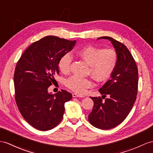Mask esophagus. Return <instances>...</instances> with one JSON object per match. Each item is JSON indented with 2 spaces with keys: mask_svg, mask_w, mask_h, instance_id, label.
<instances>
[{
  "mask_svg": "<svg viewBox=\"0 0 153 153\" xmlns=\"http://www.w3.org/2000/svg\"><path fill=\"white\" fill-rule=\"evenodd\" d=\"M73 97H84V96L78 95L76 94H73Z\"/></svg>",
  "mask_w": 153,
  "mask_h": 153,
  "instance_id": "obj_1",
  "label": "esophagus"
}]
</instances>
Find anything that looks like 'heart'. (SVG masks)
Masks as SVG:
<instances>
[{
	"label": "heart",
	"mask_w": 153,
	"mask_h": 153,
	"mask_svg": "<svg viewBox=\"0 0 153 153\" xmlns=\"http://www.w3.org/2000/svg\"><path fill=\"white\" fill-rule=\"evenodd\" d=\"M77 55L89 65V72L98 82H105L114 71L117 62V54L113 48H105L88 45L77 51ZM71 57L65 54L59 59L58 68L64 74L70 71ZM66 86L78 94H84L86 89L92 87L90 79L73 76L66 81Z\"/></svg>",
	"instance_id": "obj_1"
}]
</instances>
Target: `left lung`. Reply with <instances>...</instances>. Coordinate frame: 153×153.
Returning <instances> with one entry per match:
<instances>
[{"mask_svg": "<svg viewBox=\"0 0 153 153\" xmlns=\"http://www.w3.org/2000/svg\"><path fill=\"white\" fill-rule=\"evenodd\" d=\"M99 39L110 41L117 53V62L110 80L99 89L105 98L108 97L102 100L100 97H90L94 107L88 120L96 128L108 130L121 124L132 110L137 93L138 72L134 59L125 45L111 37Z\"/></svg>", "mask_w": 153, "mask_h": 153, "instance_id": "1", "label": "left lung"}]
</instances>
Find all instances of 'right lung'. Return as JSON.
<instances>
[{"label":"right lung","instance_id":"obj_1","mask_svg":"<svg viewBox=\"0 0 153 153\" xmlns=\"http://www.w3.org/2000/svg\"><path fill=\"white\" fill-rule=\"evenodd\" d=\"M75 43L76 40L44 37L30 45L17 62L15 99L22 116L36 129L47 131L56 126L64 116L65 102L72 99V94L64 89L52 94L48 88L59 74V59Z\"/></svg>","mask_w":153,"mask_h":153}]
</instances>
